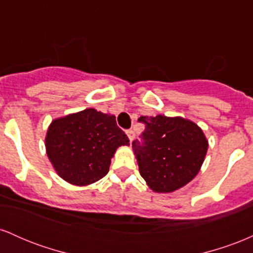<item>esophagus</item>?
I'll use <instances>...</instances> for the list:
<instances>
[{
	"instance_id": "obj_1",
	"label": "esophagus",
	"mask_w": 253,
	"mask_h": 253,
	"mask_svg": "<svg viewBox=\"0 0 253 253\" xmlns=\"http://www.w3.org/2000/svg\"><path fill=\"white\" fill-rule=\"evenodd\" d=\"M126 134H127V136H128L129 141H133V139H134V132H133L132 129H128V130H126Z\"/></svg>"
}]
</instances>
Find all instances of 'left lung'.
Wrapping results in <instances>:
<instances>
[{"label":"left lung","instance_id":"left-lung-1","mask_svg":"<svg viewBox=\"0 0 253 253\" xmlns=\"http://www.w3.org/2000/svg\"><path fill=\"white\" fill-rule=\"evenodd\" d=\"M145 124L143 141L134 140L133 151L139 172L156 193H172L199 173L208 140L193 121L165 115L140 117Z\"/></svg>","mask_w":253,"mask_h":253}]
</instances>
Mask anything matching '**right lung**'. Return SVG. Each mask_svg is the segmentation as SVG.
<instances>
[{
  "label": "right lung",
  "mask_w": 253,
  "mask_h": 253,
  "mask_svg": "<svg viewBox=\"0 0 253 253\" xmlns=\"http://www.w3.org/2000/svg\"><path fill=\"white\" fill-rule=\"evenodd\" d=\"M129 140L114 115L94 108L58 118L48 126L46 153L54 170L74 185L91 184L108 173L118 147Z\"/></svg>",
  "instance_id": "right-lung-1"
}]
</instances>
